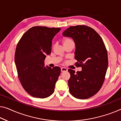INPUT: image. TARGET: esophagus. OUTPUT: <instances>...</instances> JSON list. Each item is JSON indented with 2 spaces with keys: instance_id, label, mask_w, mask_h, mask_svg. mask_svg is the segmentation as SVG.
<instances>
[{
  "instance_id": "esophagus-1",
  "label": "esophagus",
  "mask_w": 121,
  "mask_h": 121,
  "mask_svg": "<svg viewBox=\"0 0 121 121\" xmlns=\"http://www.w3.org/2000/svg\"><path fill=\"white\" fill-rule=\"evenodd\" d=\"M61 72H64L67 71L68 69L65 67H62V68H61Z\"/></svg>"
}]
</instances>
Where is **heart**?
<instances>
[{"mask_svg":"<svg viewBox=\"0 0 121 121\" xmlns=\"http://www.w3.org/2000/svg\"><path fill=\"white\" fill-rule=\"evenodd\" d=\"M73 42L71 39H65L64 41H63V44H65L66 43H68V42Z\"/></svg>","mask_w":121,"mask_h":121,"instance_id":"b5f03b06","label":"heart"}]
</instances>
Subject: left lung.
Masks as SVG:
<instances>
[{
  "instance_id": "left-lung-1",
  "label": "left lung",
  "mask_w": 121,
  "mask_h": 121,
  "mask_svg": "<svg viewBox=\"0 0 121 121\" xmlns=\"http://www.w3.org/2000/svg\"><path fill=\"white\" fill-rule=\"evenodd\" d=\"M62 35L73 39L75 45L77 73L69 69L68 84L71 94L78 99L89 98L98 92L103 84L108 66L107 50L99 35L90 27L71 26Z\"/></svg>"
}]
</instances>
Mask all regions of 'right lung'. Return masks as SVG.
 <instances>
[{
    "label": "right lung",
    "mask_w": 121,
    "mask_h": 121,
    "mask_svg": "<svg viewBox=\"0 0 121 121\" xmlns=\"http://www.w3.org/2000/svg\"><path fill=\"white\" fill-rule=\"evenodd\" d=\"M61 28L34 26L23 34L16 47L14 62L24 89L32 97L44 98L54 91L61 73L59 67L44 66L52 40Z\"/></svg>",
    "instance_id": "obj_1"
}]
</instances>
